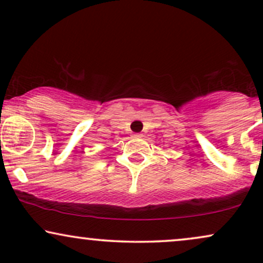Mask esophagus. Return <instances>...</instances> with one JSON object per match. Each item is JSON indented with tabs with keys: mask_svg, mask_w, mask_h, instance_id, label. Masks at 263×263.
Returning <instances> with one entry per match:
<instances>
[{
	"mask_svg": "<svg viewBox=\"0 0 263 263\" xmlns=\"http://www.w3.org/2000/svg\"><path fill=\"white\" fill-rule=\"evenodd\" d=\"M134 137L135 138H140V137H142V134H135Z\"/></svg>",
	"mask_w": 263,
	"mask_h": 263,
	"instance_id": "1",
	"label": "esophagus"
}]
</instances>
